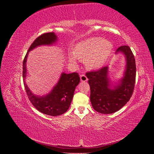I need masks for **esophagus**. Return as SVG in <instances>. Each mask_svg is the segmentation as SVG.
I'll use <instances>...</instances> for the list:
<instances>
[{
	"label": "esophagus",
	"instance_id": "obj_1",
	"mask_svg": "<svg viewBox=\"0 0 154 154\" xmlns=\"http://www.w3.org/2000/svg\"><path fill=\"white\" fill-rule=\"evenodd\" d=\"M80 79H81V81H82V82H85V81H87L88 80L87 77L85 76V75H80Z\"/></svg>",
	"mask_w": 154,
	"mask_h": 154
}]
</instances>
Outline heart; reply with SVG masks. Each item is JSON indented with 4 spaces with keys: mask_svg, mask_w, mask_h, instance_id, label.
Here are the masks:
<instances>
[{
    "mask_svg": "<svg viewBox=\"0 0 154 154\" xmlns=\"http://www.w3.org/2000/svg\"><path fill=\"white\" fill-rule=\"evenodd\" d=\"M112 50V44L107 40L100 38H91L79 42L73 49V54L69 56V60L75 63V57L84 60L88 68L97 69L105 63Z\"/></svg>",
    "mask_w": 154,
    "mask_h": 154,
    "instance_id": "1",
    "label": "heart"
}]
</instances>
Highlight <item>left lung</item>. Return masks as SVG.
Wrapping results in <instances>:
<instances>
[{
	"label": "left lung",
	"mask_w": 154,
	"mask_h": 154,
	"mask_svg": "<svg viewBox=\"0 0 154 154\" xmlns=\"http://www.w3.org/2000/svg\"><path fill=\"white\" fill-rule=\"evenodd\" d=\"M119 51L125 55L126 67L124 77L114 87V89L109 88L110 81L107 66L86 73L89 79L92 106L101 114H111L119 110L128 102L134 89L136 74L134 55L128 45L120 46L116 50V52Z\"/></svg>",
	"instance_id": "1"
}]
</instances>
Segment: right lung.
<instances>
[{
  "label": "right lung",
  "mask_w": 154,
  "mask_h": 154,
  "mask_svg": "<svg viewBox=\"0 0 154 154\" xmlns=\"http://www.w3.org/2000/svg\"><path fill=\"white\" fill-rule=\"evenodd\" d=\"M57 40V36L54 32L44 33L38 36L31 44L23 61L22 76L26 92L29 100L33 106L40 112L52 116H60L69 109L74 95L75 87L80 82L79 75L77 73L66 74L63 73L57 84L49 93L44 97H36L32 93L24 82L26 76V60L28 52L32 49L41 45H50Z\"/></svg>",
  "instance_id": "right-lung-1"
}]
</instances>
